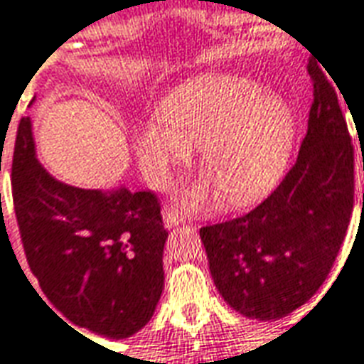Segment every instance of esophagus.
<instances>
[{
    "label": "esophagus",
    "instance_id": "obj_1",
    "mask_svg": "<svg viewBox=\"0 0 364 364\" xmlns=\"http://www.w3.org/2000/svg\"><path fill=\"white\" fill-rule=\"evenodd\" d=\"M163 221H164V227H166V229H174V227H176V225L180 223V217L172 208H164Z\"/></svg>",
    "mask_w": 364,
    "mask_h": 364
}]
</instances>
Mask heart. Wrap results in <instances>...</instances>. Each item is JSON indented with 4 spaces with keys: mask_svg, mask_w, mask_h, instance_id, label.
I'll return each mask as SVG.
<instances>
[{
    "mask_svg": "<svg viewBox=\"0 0 364 364\" xmlns=\"http://www.w3.org/2000/svg\"><path fill=\"white\" fill-rule=\"evenodd\" d=\"M159 114L161 120H145L135 132L137 163L151 184L161 186L200 143L205 176L180 196L188 209L208 205L213 188L229 205L250 203L269 192L291 163L293 108L248 77H193L163 98Z\"/></svg>",
    "mask_w": 364,
    "mask_h": 364,
    "instance_id": "heart-1",
    "label": "heart"
}]
</instances>
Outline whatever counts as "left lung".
Masks as SVG:
<instances>
[{"mask_svg":"<svg viewBox=\"0 0 364 364\" xmlns=\"http://www.w3.org/2000/svg\"><path fill=\"white\" fill-rule=\"evenodd\" d=\"M309 73L314 102L293 168L250 213L200 229L215 287L252 320H279L316 293L353 213L355 159L346 118L323 71L310 63Z\"/></svg>","mask_w":364,"mask_h":364,"instance_id":"left-lung-1","label":"left lung"}]
</instances>
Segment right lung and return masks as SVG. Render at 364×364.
<instances>
[{
    "mask_svg": "<svg viewBox=\"0 0 364 364\" xmlns=\"http://www.w3.org/2000/svg\"><path fill=\"white\" fill-rule=\"evenodd\" d=\"M11 184L26 262L48 301L97 336L141 330L164 289L168 232L155 193L60 182L36 159L31 118L18 124Z\"/></svg>",
    "mask_w": 364,
    "mask_h": 364,
    "instance_id": "1",
    "label": "right lung"
}]
</instances>
